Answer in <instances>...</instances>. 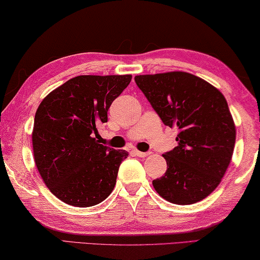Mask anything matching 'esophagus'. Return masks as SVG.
Wrapping results in <instances>:
<instances>
[{
  "instance_id": "34e87169",
  "label": "esophagus",
  "mask_w": 260,
  "mask_h": 260,
  "mask_svg": "<svg viewBox=\"0 0 260 260\" xmlns=\"http://www.w3.org/2000/svg\"><path fill=\"white\" fill-rule=\"evenodd\" d=\"M133 152L139 157H146V156H148V155H150V152H140V150H138V149H134Z\"/></svg>"
}]
</instances>
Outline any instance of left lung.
I'll return each instance as SVG.
<instances>
[{
	"instance_id": "8db88e82",
	"label": "left lung",
	"mask_w": 260,
	"mask_h": 260,
	"mask_svg": "<svg viewBox=\"0 0 260 260\" xmlns=\"http://www.w3.org/2000/svg\"><path fill=\"white\" fill-rule=\"evenodd\" d=\"M166 126L179 128L175 148L162 155L167 170L153 187L170 203L187 205L215 190L229 167L236 126L222 92L191 73L135 76Z\"/></svg>"
}]
</instances>
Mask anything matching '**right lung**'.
<instances>
[{"mask_svg": "<svg viewBox=\"0 0 260 260\" xmlns=\"http://www.w3.org/2000/svg\"><path fill=\"white\" fill-rule=\"evenodd\" d=\"M131 80V75L78 76L38 106L31 134L35 164L49 190L64 203L92 207L114 189L128 152L98 143L93 135Z\"/></svg>", "mask_w": 260, "mask_h": 260, "instance_id": "right-lung-1", "label": "right lung"}]
</instances>
